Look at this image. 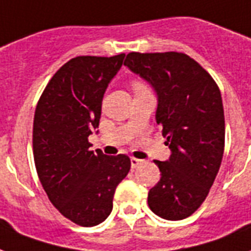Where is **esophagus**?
I'll return each instance as SVG.
<instances>
[{"label": "esophagus", "mask_w": 251, "mask_h": 251, "mask_svg": "<svg viewBox=\"0 0 251 251\" xmlns=\"http://www.w3.org/2000/svg\"><path fill=\"white\" fill-rule=\"evenodd\" d=\"M130 162H131V168L135 169V168H138L140 165H142V163H144V161H142V159H138V158H134V157H131Z\"/></svg>", "instance_id": "obj_1"}]
</instances>
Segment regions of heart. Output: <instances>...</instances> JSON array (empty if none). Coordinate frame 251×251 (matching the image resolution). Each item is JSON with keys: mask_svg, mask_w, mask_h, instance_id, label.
<instances>
[{"mask_svg": "<svg viewBox=\"0 0 251 251\" xmlns=\"http://www.w3.org/2000/svg\"><path fill=\"white\" fill-rule=\"evenodd\" d=\"M131 86H133V90H138V89H142V88H146L144 83L140 82V81H134V82L131 83Z\"/></svg>", "mask_w": 251, "mask_h": 251, "instance_id": "b5f03b06", "label": "heart"}]
</instances>
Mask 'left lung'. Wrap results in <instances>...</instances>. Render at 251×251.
Returning a JSON list of instances; mask_svg holds the SVG:
<instances>
[{
	"label": "left lung",
	"mask_w": 251,
	"mask_h": 251,
	"mask_svg": "<svg viewBox=\"0 0 251 251\" xmlns=\"http://www.w3.org/2000/svg\"><path fill=\"white\" fill-rule=\"evenodd\" d=\"M124 65L157 92L155 120L172 150L169 161H154L161 178L148 194L149 207L165 220L187 218L210 192L224 155L225 116L220 88L185 53L131 51Z\"/></svg>",
	"instance_id": "1"
}]
</instances>
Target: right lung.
<instances>
[{
  "label": "right lung",
  "mask_w": 251,
  "mask_h": 251,
  "mask_svg": "<svg viewBox=\"0 0 251 251\" xmlns=\"http://www.w3.org/2000/svg\"><path fill=\"white\" fill-rule=\"evenodd\" d=\"M124 58V53L72 58L48 82L34 113L33 155L41 185L61 214L85 227L109 217L116 187L130 170L127 155L93 151L88 140Z\"/></svg>",
  "instance_id": "obj_1"
}]
</instances>
